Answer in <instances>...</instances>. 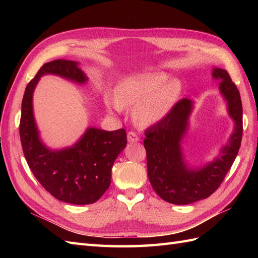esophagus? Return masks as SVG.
Wrapping results in <instances>:
<instances>
[{
  "label": "esophagus",
  "instance_id": "1",
  "mask_svg": "<svg viewBox=\"0 0 258 258\" xmlns=\"http://www.w3.org/2000/svg\"><path fill=\"white\" fill-rule=\"evenodd\" d=\"M127 140L128 142H138L140 140V136L135 132H133V131H130L127 133Z\"/></svg>",
  "mask_w": 258,
  "mask_h": 258
}]
</instances>
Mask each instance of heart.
I'll return each mask as SVG.
<instances>
[{
  "instance_id": "1",
  "label": "heart",
  "mask_w": 258,
  "mask_h": 258,
  "mask_svg": "<svg viewBox=\"0 0 258 258\" xmlns=\"http://www.w3.org/2000/svg\"><path fill=\"white\" fill-rule=\"evenodd\" d=\"M167 80L163 73H146L126 79L116 86L114 98L106 97L109 111H122L135 106L134 117L142 125H152L171 112L180 94L182 86L177 80Z\"/></svg>"
}]
</instances>
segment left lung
Instances as JSON below:
<instances>
[{"instance_id":"obj_1","label":"left lung","mask_w":258,"mask_h":258,"mask_svg":"<svg viewBox=\"0 0 258 258\" xmlns=\"http://www.w3.org/2000/svg\"><path fill=\"white\" fill-rule=\"evenodd\" d=\"M220 79V90L226 98L228 111L235 120V131L228 145L213 163L193 171L186 167L180 152V140L187 126L191 102L182 98L174 104L161 122L145 131L147 175L152 187L168 203L186 205L207 199L220 187L237 156L243 136V106L239 91L226 70L214 69Z\"/></svg>"}]
</instances>
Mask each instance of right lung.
Segmentation results:
<instances>
[{"mask_svg": "<svg viewBox=\"0 0 258 258\" xmlns=\"http://www.w3.org/2000/svg\"><path fill=\"white\" fill-rule=\"evenodd\" d=\"M46 73L84 83L85 75L75 62L55 59L45 63L27 84L20 119L22 149L30 169L55 199L75 205L95 203L111 184L114 161L127 143L124 128L107 132L89 128L75 146L53 152L38 140L32 112V94L40 76Z\"/></svg>", "mask_w": 258, "mask_h": 258, "instance_id": "obj_1", "label": "right lung"}]
</instances>
